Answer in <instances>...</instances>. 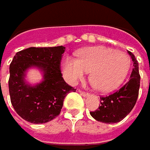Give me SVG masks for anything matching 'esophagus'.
I'll return each mask as SVG.
<instances>
[{"instance_id": "34e87169", "label": "esophagus", "mask_w": 150, "mask_h": 150, "mask_svg": "<svg viewBox=\"0 0 150 150\" xmlns=\"http://www.w3.org/2000/svg\"><path fill=\"white\" fill-rule=\"evenodd\" d=\"M79 93H80L82 96H89V93H87V92H83V91H79Z\"/></svg>"}]
</instances>
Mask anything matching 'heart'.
Segmentation results:
<instances>
[{
	"instance_id": "b5f03b06",
	"label": "heart",
	"mask_w": 150,
	"mask_h": 150,
	"mask_svg": "<svg viewBox=\"0 0 150 150\" xmlns=\"http://www.w3.org/2000/svg\"><path fill=\"white\" fill-rule=\"evenodd\" d=\"M76 56H64L61 60L66 80L76 83L91 71V83L101 92L117 89L126 79L132 65L127 54L106 47L84 48L79 51Z\"/></svg>"
}]
</instances>
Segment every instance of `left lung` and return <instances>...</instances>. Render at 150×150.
<instances>
[{
    "instance_id": "8db88e82",
    "label": "left lung",
    "mask_w": 150,
    "mask_h": 150,
    "mask_svg": "<svg viewBox=\"0 0 150 150\" xmlns=\"http://www.w3.org/2000/svg\"><path fill=\"white\" fill-rule=\"evenodd\" d=\"M128 54L133 61V69L129 81L119 91L108 96L100 97L101 105L97 110L91 112V115L97 121L112 124L120 122L126 117L134 108L140 87L138 62L132 52Z\"/></svg>"
}]
</instances>
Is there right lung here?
<instances>
[{
	"label": "right lung",
	"instance_id": "add662e5",
	"mask_svg": "<svg viewBox=\"0 0 150 150\" xmlns=\"http://www.w3.org/2000/svg\"><path fill=\"white\" fill-rule=\"evenodd\" d=\"M66 48H30L16 53L10 64L8 88L12 105L25 120L43 124L54 120L61 111L67 95L76 91L68 85L60 71V61ZM37 67L44 79L36 86L25 81L26 71Z\"/></svg>",
	"mask_w": 150,
	"mask_h": 150
}]
</instances>
